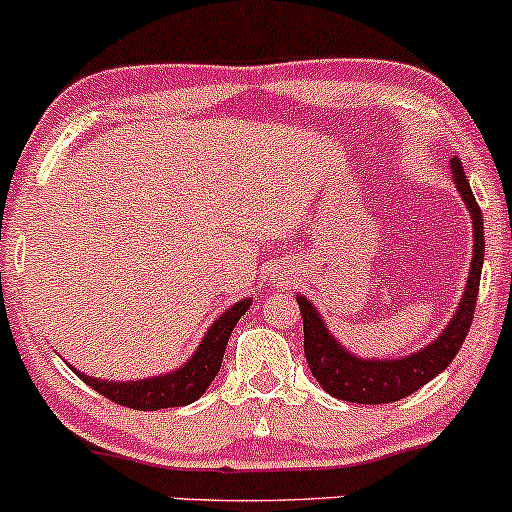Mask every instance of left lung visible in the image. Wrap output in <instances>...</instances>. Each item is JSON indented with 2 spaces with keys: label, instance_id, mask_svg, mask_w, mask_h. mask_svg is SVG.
Listing matches in <instances>:
<instances>
[{
  "label": "left lung",
  "instance_id": "obj_1",
  "mask_svg": "<svg viewBox=\"0 0 512 512\" xmlns=\"http://www.w3.org/2000/svg\"><path fill=\"white\" fill-rule=\"evenodd\" d=\"M450 168L452 180H455L457 192L467 204L474 226L472 267H469L467 289H464L462 301L457 305L455 317L448 322V327L436 342L424 346L416 354L375 361V358H358L349 354L327 330L315 305L305 296H298L296 301L303 315L305 361H308L310 373L315 375V380L327 395L356 404L397 402V399L409 397L411 392L424 387L438 373H443L460 351L464 337L472 327L474 308H477L481 264H484V219H481V209L472 195V187H469L467 175H464L460 158H452Z\"/></svg>",
  "mask_w": 512,
  "mask_h": 512
}]
</instances>
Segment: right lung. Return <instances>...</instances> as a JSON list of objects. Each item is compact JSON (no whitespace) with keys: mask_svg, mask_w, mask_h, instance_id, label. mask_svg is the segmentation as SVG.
<instances>
[{"mask_svg":"<svg viewBox=\"0 0 512 512\" xmlns=\"http://www.w3.org/2000/svg\"><path fill=\"white\" fill-rule=\"evenodd\" d=\"M250 303V298H245V301L228 308L226 313L209 327L202 344L197 346V351L192 354L190 361H187L185 366H180L178 370H173V373L156 375V378L132 380V383H117V380L110 383V380H98L91 378V375H84L76 368L72 370L88 387L101 392V395L108 397L110 402L122 404V407L139 411L185 407V404L202 397L204 390L211 385V380L216 378L223 361V351H226L228 337H231L233 327L238 325L240 317L248 313Z\"/></svg>","mask_w":512,"mask_h":512,"instance_id":"add662e5","label":"right lung"}]
</instances>
